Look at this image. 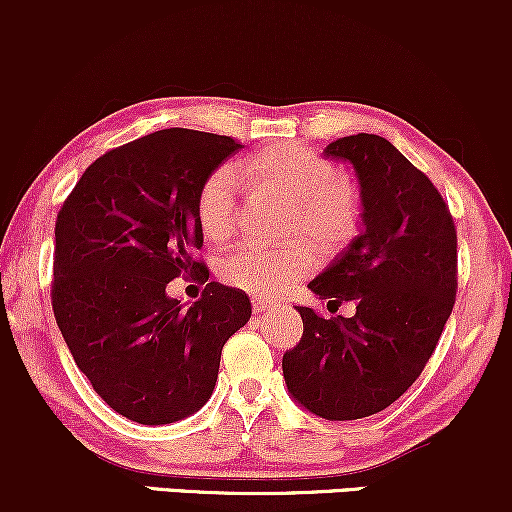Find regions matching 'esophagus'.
<instances>
[{
  "instance_id": "34e87169",
  "label": "esophagus",
  "mask_w": 512,
  "mask_h": 512,
  "mask_svg": "<svg viewBox=\"0 0 512 512\" xmlns=\"http://www.w3.org/2000/svg\"><path fill=\"white\" fill-rule=\"evenodd\" d=\"M269 308H272V303L264 301V298H252V310H255L257 315L264 313V310H269Z\"/></svg>"
}]
</instances>
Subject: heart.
<instances>
[{
    "label": "heart",
    "mask_w": 512,
    "mask_h": 512,
    "mask_svg": "<svg viewBox=\"0 0 512 512\" xmlns=\"http://www.w3.org/2000/svg\"><path fill=\"white\" fill-rule=\"evenodd\" d=\"M238 175L250 187L289 199L286 233H308L322 250H337L361 226V192L349 175L308 146L286 144L245 158L238 168L221 166L197 195V219L214 243L231 238L238 226ZM315 262L305 240L284 245H240L219 262L223 284L260 298L281 296Z\"/></svg>",
    "instance_id": "b5f03b06"
}]
</instances>
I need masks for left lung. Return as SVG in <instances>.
Wrapping results in <instances>:
<instances>
[{
  "label": "left lung",
  "instance_id": "left-lung-1",
  "mask_svg": "<svg viewBox=\"0 0 512 512\" xmlns=\"http://www.w3.org/2000/svg\"><path fill=\"white\" fill-rule=\"evenodd\" d=\"M325 156L354 166L361 233L308 289L332 305L354 301L356 315L298 308L303 337L281 368L301 407L354 421L402 397L436 351L455 305L457 233L436 185L387 139L342 137Z\"/></svg>",
  "mask_w": 512,
  "mask_h": 512
}]
</instances>
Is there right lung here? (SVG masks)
I'll return each mask as SVG.
<instances>
[{
  "label": "right lung",
  "mask_w": 512,
  "mask_h": 512,
  "mask_svg": "<svg viewBox=\"0 0 512 512\" xmlns=\"http://www.w3.org/2000/svg\"><path fill=\"white\" fill-rule=\"evenodd\" d=\"M240 144L170 127L110 149L81 175L55 223L52 310L74 363L117 414L173 424L209 402L221 349L250 320L245 291L211 281L185 308L178 276L209 279L195 260L197 195Z\"/></svg>",
  "instance_id": "right-lung-1"
}]
</instances>
